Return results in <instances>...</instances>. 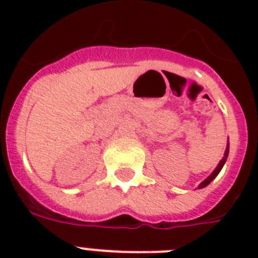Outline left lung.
Returning <instances> with one entry per match:
<instances>
[{
  "instance_id": "obj_1",
  "label": "left lung",
  "mask_w": 258,
  "mask_h": 258,
  "mask_svg": "<svg viewBox=\"0 0 258 258\" xmlns=\"http://www.w3.org/2000/svg\"><path fill=\"white\" fill-rule=\"evenodd\" d=\"M228 154H229V143H228V146H226V151H225L224 158H222V159H221L220 163H218V166H217V167H216V170H214V171H213L212 174H210V175H209L208 178H206V179H205L204 182H202V183L200 184V186H198V187H200V188L206 187V186H208V184L210 183V182H212V180L214 179V178H216L217 175H218V174H220L221 169H222V167H224L225 162H226V158H228Z\"/></svg>"
}]
</instances>
